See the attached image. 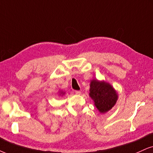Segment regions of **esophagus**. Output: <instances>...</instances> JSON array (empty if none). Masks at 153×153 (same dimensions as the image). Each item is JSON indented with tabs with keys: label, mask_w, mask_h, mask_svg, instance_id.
<instances>
[{
	"label": "esophagus",
	"mask_w": 153,
	"mask_h": 153,
	"mask_svg": "<svg viewBox=\"0 0 153 153\" xmlns=\"http://www.w3.org/2000/svg\"><path fill=\"white\" fill-rule=\"evenodd\" d=\"M75 94H76V95H80L81 91H75Z\"/></svg>",
	"instance_id": "1"
}]
</instances>
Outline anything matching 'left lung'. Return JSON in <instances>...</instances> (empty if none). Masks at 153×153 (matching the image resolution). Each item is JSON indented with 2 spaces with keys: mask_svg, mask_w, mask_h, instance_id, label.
<instances>
[{
  "mask_svg": "<svg viewBox=\"0 0 153 153\" xmlns=\"http://www.w3.org/2000/svg\"><path fill=\"white\" fill-rule=\"evenodd\" d=\"M89 97L99 113L105 114L116 105L118 94L108 82L94 79L90 82Z\"/></svg>",
  "mask_w": 153,
  "mask_h": 153,
  "instance_id": "8db88e82",
  "label": "left lung"
}]
</instances>
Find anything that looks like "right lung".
Segmentation results:
<instances>
[{
    "label": "right lung",
    "mask_w": 153,
    "mask_h": 153,
    "mask_svg": "<svg viewBox=\"0 0 153 153\" xmlns=\"http://www.w3.org/2000/svg\"><path fill=\"white\" fill-rule=\"evenodd\" d=\"M59 96H63V95H65V92L62 91V90H59Z\"/></svg>",
    "instance_id": "right-lung-1"
}]
</instances>
